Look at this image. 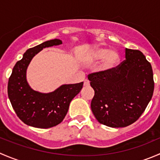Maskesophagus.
<instances>
[{
	"label": "esophagus",
	"mask_w": 160,
	"mask_h": 160,
	"mask_svg": "<svg viewBox=\"0 0 160 160\" xmlns=\"http://www.w3.org/2000/svg\"><path fill=\"white\" fill-rule=\"evenodd\" d=\"M83 85L85 87H88L90 85V81L88 80H85L84 82H83Z\"/></svg>",
	"instance_id": "obj_1"
}]
</instances>
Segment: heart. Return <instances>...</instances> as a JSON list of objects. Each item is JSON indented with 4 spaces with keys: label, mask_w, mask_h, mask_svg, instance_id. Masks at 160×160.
<instances>
[{
    "label": "heart",
    "mask_w": 160,
    "mask_h": 160,
    "mask_svg": "<svg viewBox=\"0 0 160 160\" xmlns=\"http://www.w3.org/2000/svg\"><path fill=\"white\" fill-rule=\"evenodd\" d=\"M93 59L95 61L102 59L98 70L105 72L115 69L120 62L121 58L119 53L114 50L109 51L106 48H99L93 53Z\"/></svg>",
    "instance_id": "b5f03b06"
}]
</instances>
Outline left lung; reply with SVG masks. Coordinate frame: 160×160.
Instances as JSON below:
<instances>
[{"instance_id":"left-lung-1","label":"left lung","mask_w":160,"mask_h":160,"mask_svg":"<svg viewBox=\"0 0 160 160\" xmlns=\"http://www.w3.org/2000/svg\"><path fill=\"white\" fill-rule=\"evenodd\" d=\"M94 90L92 112L101 124L123 128L136 122L153 94L152 66L139 50L125 49V59L109 72L88 75Z\"/></svg>"}]
</instances>
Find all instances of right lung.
I'll return each mask as SVG.
<instances>
[{
    "label": "right lung",
    "instance_id": "obj_1",
    "mask_svg": "<svg viewBox=\"0 0 160 160\" xmlns=\"http://www.w3.org/2000/svg\"><path fill=\"white\" fill-rule=\"evenodd\" d=\"M62 44L57 38L46 41L24 53L16 62L8 84V94L18 117L25 124L38 128L59 125L65 118L72 98L83 88V82L64 84L53 92L40 93L32 90L26 80V70L32 58L44 48Z\"/></svg>",
    "mask_w": 160,
    "mask_h": 160
}]
</instances>
